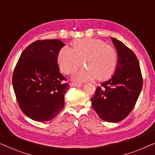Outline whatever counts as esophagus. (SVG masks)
Instances as JSON below:
<instances>
[{
	"mask_svg": "<svg viewBox=\"0 0 155 155\" xmlns=\"http://www.w3.org/2000/svg\"><path fill=\"white\" fill-rule=\"evenodd\" d=\"M71 86L72 87H81L82 84L78 83V82H71Z\"/></svg>",
	"mask_w": 155,
	"mask_h": 155,
	"instance_id": "34e87169",
	"label": "esophagus"
}]
</instances>
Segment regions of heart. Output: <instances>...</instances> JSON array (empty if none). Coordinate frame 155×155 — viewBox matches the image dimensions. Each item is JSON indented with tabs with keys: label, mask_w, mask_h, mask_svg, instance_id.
I'll use <instances>...</instances> for the list:
<instances>
[{
	"label": "heart",
	"mask_w": 155,
	"mask_h": 155,
	"mask_svg": "<svg viewBox=\"0 0 155 155\" xmlns=\"http://www.w3.org/2000/svg\"><path fill=\"white\" fill-rule=\"evenodd\" d=\"M72 46V48L63 47L58 54L57 62L63 73H74L81 66L82 61L86 68L74 76V79L78 81H87L95 78L103 80L115 72L118 54L113 46L95 39L75 40Z\"/></svg>",
	"instance_id": "b5f03b06"
}]
</instances>
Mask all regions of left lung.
Instances as JSON below:
<instances>
[{
  "mask_svg": "<svg viewBox=\"0 0 155 155\" xmlns=\"http://www.w3.org/2000/svg\"><path fill=\"white\" fill-rule=\"evenodd\" d=\"M118 53V65L111 79L97 86L92 106L99 118L116 123L129 115L140 94L143 80L137 56L119 40L111 38Z\"/></svg>",
  "mask_w": 155,
  "mask_h": 155,
  "instance_id": "left-lung-1",
  "label": "left lung"
}]
</instances>
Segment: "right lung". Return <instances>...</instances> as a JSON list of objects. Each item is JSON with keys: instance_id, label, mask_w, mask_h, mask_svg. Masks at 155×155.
<instances>
[{"instance_id": "obj_1", "label": "right lung", "mask_w": 155, "mask_h": 155, "mask_svg": "<svg viewBox=\"0 0 155 155\" xmlns=\"http://www.w3.org/2000/svg\"><path fill=\"white\" fill-rule=\"evenodd\" d=\"M59 39L37 40L23 51L12 74V86L20 109L36 121H48L64 107L67 79L59 72Z\"/></svg>"}]
</instances>
